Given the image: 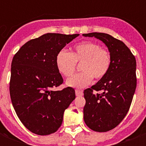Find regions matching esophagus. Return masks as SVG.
I'll return each instance as SVG.
<instances>
[{"mask_svg":"<svg viewBox=\"0 0 146 146\" xmlns=\"http://www.w3.org/2000/svg\"><path fill=\"white\" fill-rule=\"evenodd\" d=\"M75 92H76V96H82V94H83L82 91H81V90H78V89L76 90Z\"/></svg>","mask_w":146,"mask_h":146,"instance_id":"esophagus-1","label":"esophagus"}]
</instances>
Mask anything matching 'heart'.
Returning <instances> with one entry per match:
<instances>
[{
  "label": "heart",
  "mask_w": 146,
  "mask_h": 146,
  "mask_svg": "<svg viewBox=\"0 0 146 146\" xmlns=\"http://www.w3.org/2000/svg\"><path fill=\"white\" fill-rule=\"evenodd\" d=\"M81 71L66 80L68 86L82 89L92 83L93 77L100 80L108 72L111 64L110 53L96 42L86 41L73 47L72 53L62 49L57 54L55 64L58 72L69 77L75 72L76 64H81Z\"/></svg>",
  "instance_id": "1"
}]
</instances>
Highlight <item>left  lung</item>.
<instances>
[{"label":"left lung","instance_id":"8db88e82","mask_svg":"<svg viewBox=\"0 0 146 146\" xmlns=\"http://www.w3.org/2000/svg\"><path fill=\"white\" fill-rule=\"evenodd\" d=\"M101 40L108 48L111 64L107 74L84 90V121L91 129L107 132L115 128L127 115L136 88V61L128 47L113 36L102 33L83 34ZM94 91H102L95 94Z\"/></svg>","mask_w":146,"mask_h":146}]
</instances>
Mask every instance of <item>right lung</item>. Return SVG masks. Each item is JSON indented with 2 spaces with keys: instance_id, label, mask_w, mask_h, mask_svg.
I'll return each mask as SVG.
<instances>
[{
  "instance_id": "add662e5",
  "label": "right lung",
  "mask_w": 146,
  "mask_h": 146,
  "mask_svg": "<svg viewBox=\"0 0 146 146\" xmlns=\"http://www.w3.org/2000/svg\"><path fill=\"white\" fill-rule=\"evenodd\" d=\"M78 35L47 33L26 42L13 58L10 98L20 121L33 133H55L64 111L75 99L71 87L52 89L64 82L55 64L57 54Z\"/></svg>"
}]
</instances>
